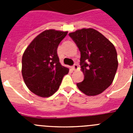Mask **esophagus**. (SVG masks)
I'll use <instances>...</instances> for the list:
<instances>
[{
  "instance_id": "1",
  "label": "esophagus",
  "mask_w": 133,
  "mask_h": 133,
  "mask_svg": "<svg viewBox=\"0 0 133 133\" xmlns=\"http://www.w3.org/2000/svg\"><path fill=\"white\" fill-rule=\"evenodd\" d=\"M72 70H77V69H78V65H77V64H75V65H74L72 67Z\"/></svg>"
}]
</instances>
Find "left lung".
<instances>
[{
	"instance_id": "left-lung-1",
	"label": "left lung",
	"mask_w": 133,
	"mask_h": 133,
	"mask_svg": "<svg viewBox=\"0 0 133 133\" xmlns=\"http://www.w3.org/2000/svg\"><path fill=\"white\" fill-rule=\"evenodd\" d=\"M69 36L81 52V70L84 76L77 87L87 96L102 93L112 84L118 68L115 46L92 28L77 30Z\"/></svg>"
}]
</instances>
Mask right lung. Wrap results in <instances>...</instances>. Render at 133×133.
<instances>
[{"label": "right lung", "mask_w": 133, "mask_h": 133, "mask_svg": "<svg viewBox=\"0 0 133 133\" xmlns=\"http://www.w3.org/2000/svg\"><path fill=\"white\" fill-rule=\"evenodd\" d=\"M68 31L49 29L36 36L24 50L22 75L28 89L41 97L57 91L69 69L60 63L57 48Z\"/></svg>", "instance_id": "1"}]
</instances>
